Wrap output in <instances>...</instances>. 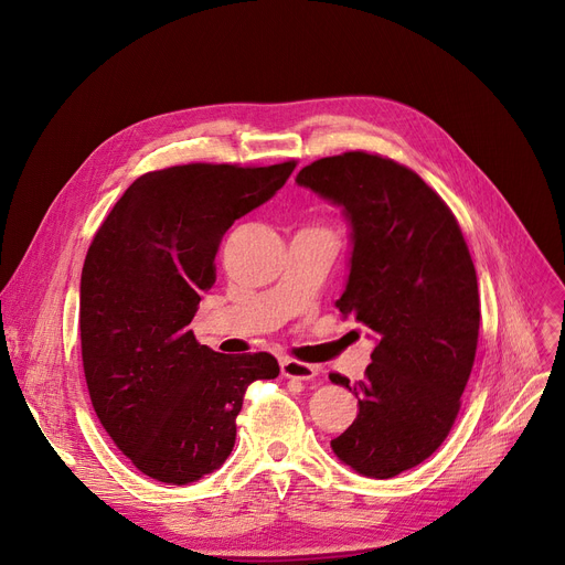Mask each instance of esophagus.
Returning <instances> with one entry per match:
<instances>
[{"mask_svg":"<svg viewBox=\"0 0 565 565\" xmlns=\"http://www.w3.org/2000/svg\"><path fill=\"white\" fill-rule=\"evenodd\" d=\"M280 372H282V377H287V380L310 382L312 377H317V367L315 365L297 361V359H282L280 361Z\"/></svg>","mask_w":565,"mask_h":565,"instance_id":"34e87169","label":"esophagus"}]
</instances>
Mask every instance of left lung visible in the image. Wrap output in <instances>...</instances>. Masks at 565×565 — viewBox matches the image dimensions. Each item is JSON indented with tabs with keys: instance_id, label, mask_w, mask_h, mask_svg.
Wrapping results in <instances>:
<instances>
[{
	"instance_id": "1",
	"label": "left lung",
	"mask_w": 565,
	"mask_h": 565,
	"mask_svg": "<svg viewBox=\"0 0 565 565\" xmlns=\"http://www.w3.org/2000/svg\"><path fill=\"white\" fill-rule=\"evenodd\" d=\"M297 183L342 206L352 257L335 308L377 340L365 380L331 374L359 397L331 448L361 476L393 478L427 460L460 412L480 327L476 268L446 202L391 158H321Z\"/></svg>"
}]
</instances>
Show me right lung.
Listing matches in <instances>:
<instances>
[{
  "label": "right lung",
  "mask_w": 565,
  "mask_h": 565,
  "mask_svg": "<svg viewBox=\"0 0 565 565\" xmlns=\"http://www.w3.org/2000/svg\"><path fill=\"white\" fill-rule=\"evenodd\" d=\"M294 168L191 163L142 174L92 241L79 280L85 380L105 433L149 478L188 486L216 471L248 384L278 377L271 354L213 352L188 327L216 282L223 234Z\"/></svg>",
  "instance_id": "obj_1"
}]
</instances>
